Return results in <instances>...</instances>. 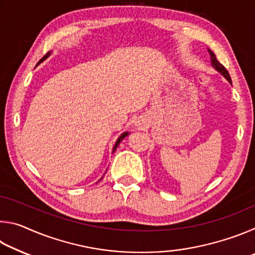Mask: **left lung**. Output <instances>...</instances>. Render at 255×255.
I'll return each instance as SVG.
<instances>
[{
    "label": "left lung",
    "mask_w": 255,
    "mask_h": 255,
    "mask_svg": "<svg viewBox=\"0 0 255 255\" xmlns=\"http://www.w3.org/2000/svg\"><path fill=\"white\" fill-rule=\"evenodd\" d=\"M208 51H209V55H210V60H211V65H213V67L215 68L216 71H218L219 73H221V74L225 77V79L230 82V83H232V80H231V76H230V74H228V72H227V70L225 67H224L221 63L218 62L217 60V58H216V56H215V54L213 53V51H211L210 49H208Z\"/></svg>",
    "instance_id": "1"
}]
</instances>
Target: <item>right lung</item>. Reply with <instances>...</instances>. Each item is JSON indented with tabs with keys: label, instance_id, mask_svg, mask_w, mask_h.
Masks as SVG:
<instances>
[{
	"label": "right lung",
	"instance_id": "right-lung-1",
	"mask_svg": "<svg viewBox=\"0 0 255 255\" xmlns=\"http://www.w3.org/2000/svg\"><path fill=\"white\" fill-rule=\"evenodd\" d=\"M50 55V53H48V54H46L45 56H44V57H42L40 60H39V62H38V64H40L41 62H42V60H45L47 57H48V56ZM129 135V132L128 131H126V132H123L122 133V135H120L119 136V138H118V139H117V141H116V144H115V146H114V148H112V153H115V150L116 149H117V147H118V146H119V144H120V141H122L123 139H124V138L125 137H126V136H128ZM102 179V178H101Z\"/></svg>",
	"mask_w": 255,
	"mask_h": 255
}]
</instances>
